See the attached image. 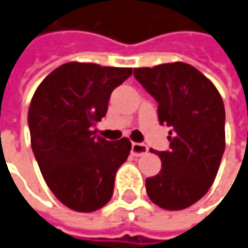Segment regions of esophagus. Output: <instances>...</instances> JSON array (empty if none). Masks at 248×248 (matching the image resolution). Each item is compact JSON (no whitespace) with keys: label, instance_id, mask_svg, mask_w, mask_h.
<instances>
[{"label":"esophagus","instance_id":"34e87169","mask_svg":"<svg viewBox=\"0 0 248 248\" xmlns=\"http://www.w3.org/2000/svg\"><path fill=\"white\" fill-rule=\"evenodd\" d=\"M147 151H149V147L143 143H132V146H131V153L135 157H140V155L146 154Z\"/></svg>","mask_w":248,"mask_h":248}]
</instances>
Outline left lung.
I'll return each instance as SVG.
<instances>
[{
	"mask_svg": "<svg viewBox=\"0 0 248 248\" xmlns=\"http://www.w3.org/2000/svg\"><path fill=\"white\" fill-rule=\"evenodd\" d=\"M134 76L157 101L159 124L170 128V149L155 153L162 167L146 179L147 195L167 210L190 207L213 184L225 150L222 98L205 75L186 62L135 68Z\"/></svg>",
	"mask_w": 248,
	"mask_h": 248,
	"instance_id": "1",
	"label": "left lung"
}]
</instances>
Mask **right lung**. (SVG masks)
Returning a JSON list of instances; mask_svg holds the SVG:
<instances>
[{
    "instance_id": "add662e5",
    "label": "right lung",
    "mask_w": 248,
    "mask_h": 248,
    "mask_svg": "<svg viewBox=\"0 0 248 248\" xmlns=\"http://www.w3.org/2000/svg\"><path fill=\"white\" fill-rule=\"evenodd\" d=\"M132 68L66 62L38 86L28 109L35 159L47 187L61 203L90 213L113 195L117 169L131 150L127 138L109 142L94 125L108 112L112 91Z\"/></svg>"
}]
</instances>
